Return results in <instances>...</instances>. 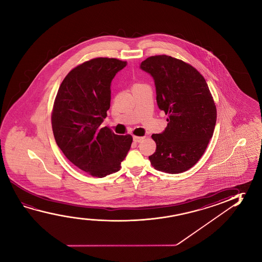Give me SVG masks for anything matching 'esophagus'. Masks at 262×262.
I'll return each instance as SVG.
<instances>
[{"label": "esophagus", "mask_w": 262, "mask_h": 262, "mask_svg": "<svg viewBox=\"0 0 262 262\" xmlns=\"http://www.w3.org/2000/svg\"><path fill=\"white\" fill-rule=\"evenodd\" d=\"M144 140V137H139V136H133V141L135 142H141Z\"/></svg>", "instance_id": "34e87169"}]
</instances>
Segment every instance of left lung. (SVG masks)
<instances>
[{
  "label": "left lung",
  "instance_id": "1",
  "mask_svg": "<svg viewBox=\"0 0 262 262\" xmlns=\"http://www.w3.org/2000/svg\"><path fill=\"white\" fill-rule=\"evenodd\" d=\"M141 69L155 79L156 100L168 115L164 132L152 134L156 150L152 167L180 173L204 155L214 133L216 107L206 79L188 63L166 55L146 58Z\"/></svg>",
  "mask_w": 262,
  "mask_h": 262
}]
</instances>
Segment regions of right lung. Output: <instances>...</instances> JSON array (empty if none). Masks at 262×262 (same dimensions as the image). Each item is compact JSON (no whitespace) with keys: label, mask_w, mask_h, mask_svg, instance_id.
Instances as JSON below:
<instances>
[{"label":"right lung","mask_w":262,"mask_h":262,"mask_svg":"<svg viewBox=\"0 0 262 262\" xmlns=\"http://www.w3.org/2000/svg\"><path fill=\"white\" fill-rule=\"evenodd\" d=\"M126 61L97 57L78 64L61 83L52 110L56 144L74 165L95 177L120 170L133 142L100 125L111 107V83Z\"/></svg>","instance_id":"right-lung-1"}]
</instances>
